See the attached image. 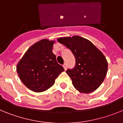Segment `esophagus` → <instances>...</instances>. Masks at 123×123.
Masks as SVG:
<instances>
[{
	"instance_id": "obj_1",
	"label": "esophagus",
	"mask_w": 123,
	"mask_h": 123,
	"mask_svg": "<svg viewBox=\"0 0 123 123\" xmlns=\"http://www.w3.org/2000/svg\"><path fill=\"white\" fill-rule=\"evenodd\" d=\"M63 68H64V69H65V70H67V64L64 63L63 65Z\"/></svg>"
}]
</instances>
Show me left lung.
Masks as SVG:
<instances>
[{"mask_svg": "<svg viewBox=\"0 0 123 123\" xmlns=\"http://www.w3.org/2000/svg\"><path fill=\"white\" fill-rule=\"evenodd\" d=\"M57 41L71 50L76 59L74 68L67 71L75 89L85 94L95 91L104 81L108 70L103 53L91 41L79 36L60 37Z\"/></svg>", "mask_w": 123, "mask_h": 123, "instance_id": "obj_1", "label": "left lung"}]
</instances>
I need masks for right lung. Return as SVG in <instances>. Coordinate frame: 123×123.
Here are the masks:
<instances>
[{"instance_id":"obj_1","label":"right lung","mask_w":123,"mask_h":123,"mask_svg":"<svg viewBox=\"0 0 123 123\" xmlns=\"http://www.w3.org/2000/svg\"><path fill=\"white\" fill-rule=\"evenodd\" d=\"M54 41L42 39L31 45L17 66L23 83L35 92L46 91L54 85L58 75L65 71L53 54Z\"/></svg>"}]
</instances>
